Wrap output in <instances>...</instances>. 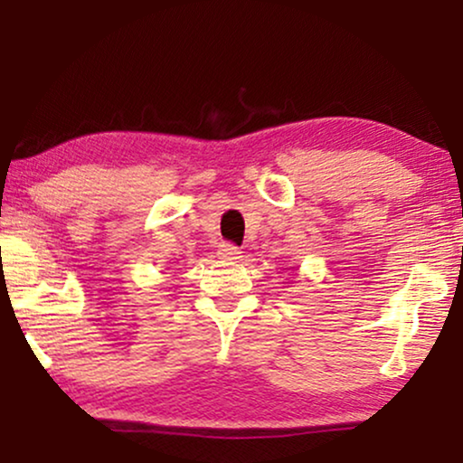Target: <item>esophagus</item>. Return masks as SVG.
<instances>
[{"label": "esophagus", "instance_id": "obj_1", "mask_svg": "<svg viewBox=\"0 0 463 463\" xmlns=\"http://www.w3.org/2000/svg\"><path fill=\"white\" fill-rule=\"evenodd\" d=\"M217 255H219L221 259H225V261H236V259L242 257V250H240L236 244H232V242H223V244L219 246Z\"/></svg>", "mask_w": 463, "mask_h": 463}]
</instances>
